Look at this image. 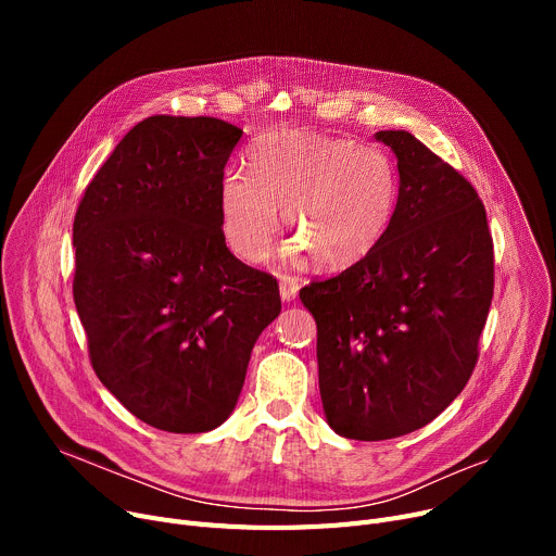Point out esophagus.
<instances>
[{
  "mask_svg": "<svg viewBox=\"0 0 556 556\" xmlns=\"http://www.w3.org/2000/svg\"><path fill=\"white\" fill-rule=\"evenodd\" d=\"M300 293V281L290 275L279 277V295L283 302H293Z\"/></svg>",
  "mask_w": 556,
  "mask_h": 556,
  "instance_id": "esophagus-1",
  "label": "esophagus"
}]
</instances>
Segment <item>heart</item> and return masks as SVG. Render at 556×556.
I'll list each match as a JSON object with an SVG mask.
<instances>
[{
    "label": "heart",
    "mask_w": 556,
    "mask_h": 556,
    "mask_svg": "<svg viewBox=\"0 0 556 556\" xmlns=\"http://www.w3.org/2000/svg\"><path fill=\"white\" fill-rule=\"evenodd\" d=\"M298 245L323 268L363 261L399 204V170L388 153L352 139L283 132L248 153V175L220 182L223 239L245 261H263L279 233V207Z\"/></svg>",
    "instance_id": "1"
}]
</instances>
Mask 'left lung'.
<instances>
[{"mask_svg":"<svg viewBox=\"0 0 556 556\" xmlns=\"http://www.w3.org/2000/svg\"><path fill=\"white\" fill-rule=\"evenodd\" d=\"M399 204L378 245L300 290L317 325L319 394L346 440L381 442L430 424L469 383L493 298V241L473 185L405 130Z\"/></svg>","mask_w":556,"mask_h":556,"instance_id":"8db88e82","label":"left lung"}]
</instances>
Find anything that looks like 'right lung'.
I'll return each mask as SVG.
<instances>
[{"instance_id": "add662e5", "label": "right lung", "mask_w": 556, "mask_h": 556, "mask_svg": "<svg viewBox=\"0 0 556 556\" xmlns=\"http://www.w3.org/2000/svg\"><path fill=\"white\" fill-rule=\"evenodd\" d=\"M243 130L214 116L139 122L74 218V302L99 381L137 419L207 432L233 410L277 279L233 256L218 193Z\"/></svg>"}]
</instances>
